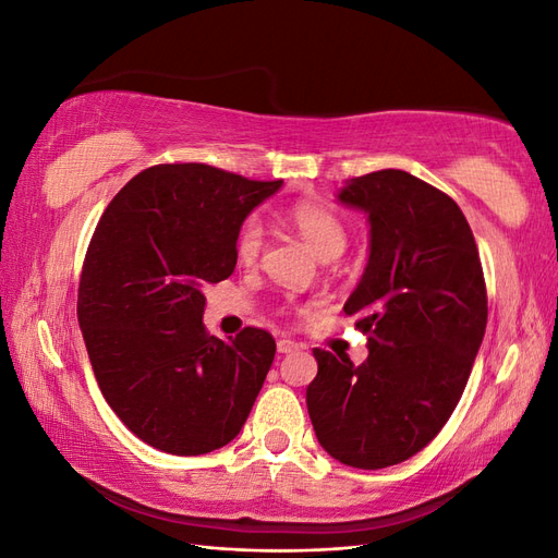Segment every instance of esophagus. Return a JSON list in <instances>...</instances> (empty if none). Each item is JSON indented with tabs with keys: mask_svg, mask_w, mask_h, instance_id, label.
Here are the masks:
<instances>
[{
	"mask_svg": "<svg viewBox=\"0 0 558 558\" xmlns=\"http://www.w3.org/2000/svg\"><path fill=\"white\" fill-rule=\"evenodd\" d=\"M295 349H298V344L293 340H289V337H279V340H277V351L279 353H291Z\"/></svg>",
	"mask_w": 558,
	"mask_h": 558,
	"instance_id": "1",
	"label": "esophagus"
}]
</instances>
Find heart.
I'll use <instances>...</instances> for the list:
<instances>
[{
    "mask_svg": "<svg viewBox=\"0 0 558 558\" xmlns=\"http://www.w3.org/2000/svg\"><path fill=\"white\" fill-rule=\"evenodd\" d=\"M291 221L318 258H337L347 248V226L342 223V218L328 207L307 205V202L305 205H295L291 209ZM263 246L265 228L260 223V218L251 216L242 223L238 244H234V248H238V258L244 265H253L258 260Z\"/></svg>",
    "mask_w": 558,
    "mask_h": 558,
    "instance_id": "heart-1",
    "label": "heart"
}]
</instances>
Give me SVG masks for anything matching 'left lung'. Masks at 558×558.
I'll list each match as a JSON object with an SVG mask.
<instances>
[{
	"instance_id": "obj_1",
	"label": "left lung",
	"mask_w": 558,
	"mask_h": 558,
	"mask_svg": "<svg viewBox=\"0 0 558 558\" xmlns=\"http://www.w3.org/2000/svg\"><path fill=\"white\" fill-rule=\"evenodd\" d=\"M335 197L367 216V263L344 314L369 353L353 365L314 349L307 412L332 459L379 470L424 449L459 404L484 340L486 286L463 211L426 181L379 170Z\"/></svg>"
}]
</instances>
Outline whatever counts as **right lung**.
I'll use <instances>...</instances> for the list:
<instances>
[{"label": "right lung", "mask_w": 558, "mask_h": 558, "mask_svg": "<svg viewBox=\"0 0 558 558\" xmlns=\"http://www.w3.org/2000/svg\"><path fill=\"white\" fill-rule=\"evenodd\" d=\"M281 185L202 162L156 165L99 218L78 326L99 391L142 442L199 456L242 430L277 344L260 328L207 335L205 289L234 272L244 218Z\"/></svg>", "instance_id": "obj_1"}]
</instances>
